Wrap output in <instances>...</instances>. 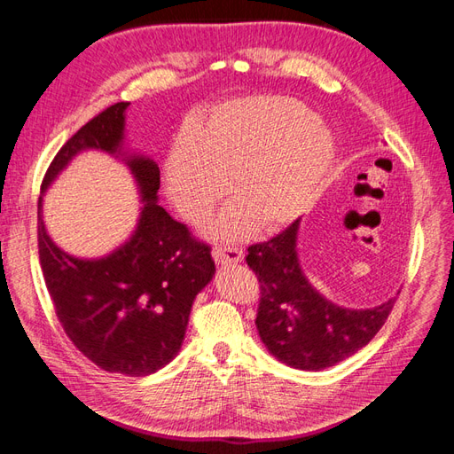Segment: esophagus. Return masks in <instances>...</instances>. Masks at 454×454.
<instances>
[{"label":"esophagus","instance_id":"34e87169","mask_svg":"<svg viewBox=\"0 0 454 454\" xmlns=\"http://www.w3.org/2000/svg\"><path fill=\"white\" fill-rule=\"evenodd\" d=\"M215 263L217 265H231V263H239L244 257V252L237 246H215L212 252Z\"/></svg>","mask_w":454,"mask_h":454}]
</instances>
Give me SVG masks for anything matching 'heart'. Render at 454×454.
<instances>
[{"label": "heart", "mask_w": 454, "mask_h": 454, "mask_svg": "<svg viewBox=\"0 0 454 454\" xmlns=\"http://www.w3.org/2000/svg\"><path fill=\"white\" fill-rule=\"evenodd\" d=\"M335 157L329 130L305 106L263 98L217 107L177 145L167 164V189L184 215L202 219L225 195L215 223L225 239L248 235L254 222L272 231L303 214Z\"/></svg>", "instance_id": "obj_1"}]
</instances>
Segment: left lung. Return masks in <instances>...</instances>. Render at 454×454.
<instances>
[{
	"label": "left lung",
	"mask_w": 454,
	"mask_h": 454,
	"mask_svg": "<svg viewBox=\"0 0 454 454\" xmlns=\"http://www.w3.org/2000/svg\"><path fill=\"white\" fill-rule=\"evenodd\" d=\"M297 229L299 219L277 237L248 246L246 263L259 280L255 325L274 358L295 369L320 371L365 347L397 297L367 310L340 309L324 299L301 272Z\"/></svg>",
	"instance_id": "8db88e82"
}]
</instances>
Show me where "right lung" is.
I'll use <instances>...</instances> for the list:
<instances>
[{"label": "right lung", "mask_w": 454, "mask_h": 454, "mask_svg": "<svg viewBox=\"0 0 454 454\" xmlns=\"http://www.w3.org/2000/svg\"><path fill=\"white\" fill-rule=\"evenodd\" d=\"M127 106H109L81 127L54 155L41 191L79 151H119ZM127 164L140 185L144 208L125 246L94 261L67 255L49 239L39 199L37 248L54 312L74 347L107 373L144 377L172 362L182 348L191 307L215 265L212 246L157 204V164L145 157H130Z\"/></svg>", "instance_id": "add662e5"}]
</instances>
